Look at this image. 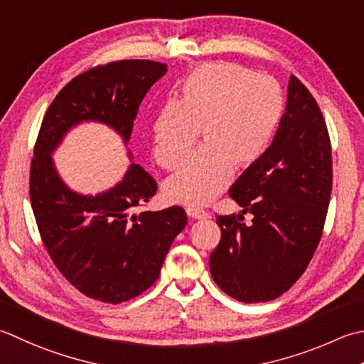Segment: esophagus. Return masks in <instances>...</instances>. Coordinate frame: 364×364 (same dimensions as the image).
I'll return each mask as SVG.
<instances>
[{
	"instance_id": "34e87169",
	"label": "esophagus",
	"mask_w": 364,
	"mask_h": 364,
	"mask_svg": "<svg viewBox=\"0 0 364 364\" xmlns=\"http://www.w3.org/2000/svg\"><path fill=\"white\" fill-rule=\"evenodd\" d=\"M186 213H188V216L192 219H208L210 218V213L198 210V208H188Z\"/></svg>"
}]
</instances>
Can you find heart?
Segmentation results:
<instances>
[{
  "label": "heart",
  "mask_w": 364,
  "mask_h": 364,
  "mask_svg": "<svg viewBox=\"0 0 364 364\" xmlns=\"http://www.w3.org/2000/svg\"><path fill=\"white\" fill-rule=\"evenodd\" d=\"M284 117V95L268 75L240 64H203L168 101L153 124V153L162 167L175 168L202 131L203 148L170 176L166 194L178 203H210L227 184L233 166L247 168L272 145Z\"/></svg>",
  "instance_id": "obj_1"
}]
</instances>
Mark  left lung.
I'll return each mask as SVG.
<instances>
[{
	"mask_svg": "<svg viewBox=\"0 0 364 364\" xmlns=\"http://www.w3.org/2000/svg\"><path fill=\"white\" fill-rule=\"evenodd\" d=\"M333 184L328 129L309 90L290 75L286 113L263 158L230 188L243 216H218L213 279L243 303H265L298 281L322 238Z\"/></svg>",
	"mask_w": 364,
	"mask_h": 364,
	"instance_id": "obj_1",
	"label": "left lung"
}]
</instances>
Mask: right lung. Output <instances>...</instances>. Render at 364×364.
<instances>
[{
	"label": "right lung",
	"mask_w": 364,
	"mask_h": 364,
	"mask_svg": "<svg viewBox=\"0 0 364 364\" xmlns=\"http://www.w3.org/2000/svg\"><path fill=\"white\" fill-rule=\"evenodd\" d=\"M166 73L164 63L123 60L77 75L50 104L34 145L30 198L42 243L77 290L104 303L127 301L153 286L188 224L186 211L134 213L158 191L139 164L109 191L78 194L61 180L52 153L83 121L107 124L127 144L141 99Z\"/></svg>",
	"instance_id": "1"
}]
</instances>
